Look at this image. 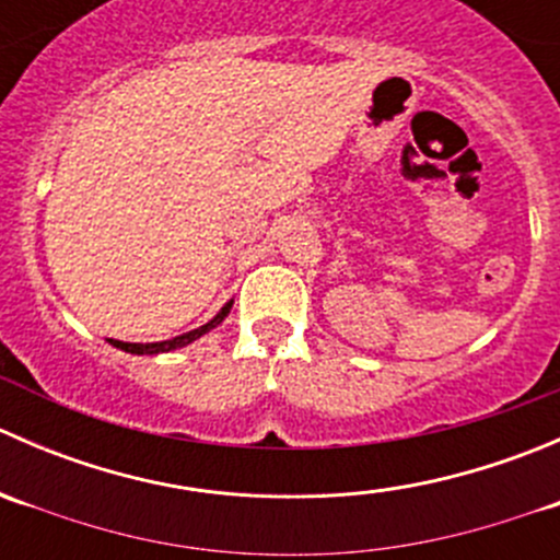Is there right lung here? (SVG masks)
I'll return each mask as SVG.
<instances>
[{
	"label": "right lung",
	"instance_id": "1",
	"mask_svg": "<svg viewBox=\"0 0 560 560\" xmlns=\"http://www.w3.org/2000/svg\"><path fill=\"white\" fill-rule=\"evenodd\" d=\"M230 306H233V303H228V306H224L222 312H219V316H213V319L208 322V325H202L200 330H191V332H186V336L171 338V341H162V343H127V341H113V338H110V343H113V347L124 349V352H132V354H160V352H171V349L186 347V343H191V341H195V338H200L202 332H208V330H211V327H217L219 322H222L224 316H228Z\"/></svg>",
	"mask_w": 560,
	"mask_h": 560
}]
</instances>
